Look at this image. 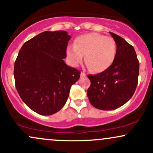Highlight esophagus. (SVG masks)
Wrapping results in <instances>:
<instances>
[{"label": "esophagus", "instance_id": "34e87169", "mask_svg": "<svg viewBox=\"0 0 153 153\" xmlns=\"http://www.w3.org/2000/svg\"><path fill=\"white\" fill-rule=\"evenodd\" d=\"M85 73H84V72H81V73H80V76H81V78H83V77H85Z\"/></svg>", "mask_w": 153, "mask_h": 153}]
</instances>
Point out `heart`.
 I'll return each instance as SVG.
<instances>
[{
    "label": "heart",
    "mask_w": 153,
    "mask_h": 153,
    "mask_svg": "<svg viewBox=\"0 0 153 153\" xmlns=\"http://www.w3.org/2000/svg\"><path fill=\"white\" fill-rule=\"evenodd\" d=\"M117 46L111 37L89 33L75 39L74 45H70L66 50L67 57L73 66H78L83 60L94 73L106 71L113 64L117 54Z\"/></svg>",
    "instance_id": "heart-1"
}]
</instances>
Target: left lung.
Returning <instances> with one entry per match:
<instances>
[{
  "mask_svg": "<svg viewBox=\"0 0 153 153\" xmlns=\"http://www.w3.org/2000/svg\"><path fill=\"white\" fill-rule=\"evenodd\" d=\"M117 46L113 64L94 75H88L91 85L87 96L91 104L101 110H114L131 99L138 82L140 64L134 47L122 37L109 32Z\"/></svg>",
  "mask_w": 153,
  "mask_h": 153,
  "instance_id": "8db88e82",
  "label": "left lung"
}]
</instances>
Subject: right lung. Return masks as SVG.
I'll return each mask as SVG.
<instances>
[{
    "mask_svg": "<svg viewBox=\"0 0 153 153\" xmlns=\"http://www.w3.org/2000/svg\"><path fill=\"white\" fill-rule=\"evenodd\" d=\"M71 36L65 31H44L23 45L15 61V85L31 110L48 116L65 104L80 72L64 59Z\"/></svg>",
    "mask_w": 153,
    "mask_h": 153,
    "instance_id": "obj_1",
    "label": "right lung"
}]
</instances>
